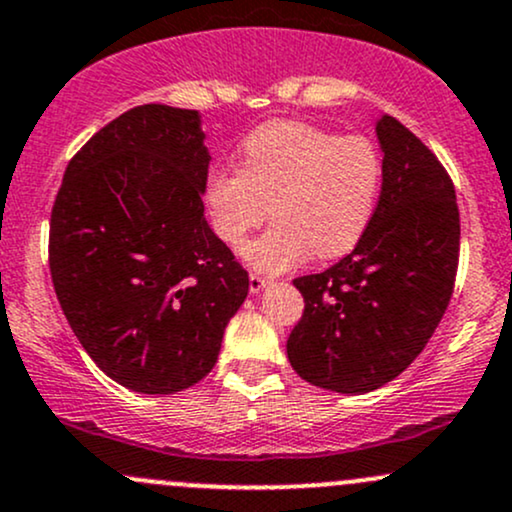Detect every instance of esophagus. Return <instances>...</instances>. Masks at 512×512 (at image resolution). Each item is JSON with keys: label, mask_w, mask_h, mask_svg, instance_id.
Returning a JSON list of instances; mask_svg holds the SVG:
<instances>
[{"label": "esophagus", "mask_w": 512, "mask_h": 512, "mask_svg": "<svg viewBox=\"0 0 512 512\" xmlns=\"http://www.w3.org/2000/svg\"><path fill=\"white\" fill-rule=\"evenodd\" d=\"M267 284H269L267 276L250 274V293H260L262 289H267Z\"/></svg>", "instance_id": "esophagus-1"}]
</instances>
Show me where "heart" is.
<instances>
[{"label":"heart","mask_w":512,"mask_h":512,"mask_svg":"<svg viewBox=\"0 0 512 512\" xmlns=\"http://www.w3.org/2000/svg\"><path fill=\"white\" fill-rule=\"evenodd\" d=\"M383 156L361 134L298 120L264 122L240 146V168L207 178L211 226L238 250L272 207L274 226L243 250L252 269L281 274L317 257L356 248L378 207Z\"/></svg>","instance_id":"1"}]
</instances>
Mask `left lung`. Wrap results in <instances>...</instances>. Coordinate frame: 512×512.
I'll return each instance as SVG.
<instances>
[{
  "instance_id": "1",
  "label": "left lung",
  "mask_w": 512,
  "mask_h": 512,
  "mask_svg": "<svg viewBox=\"0 0 512 512\" xmlns=\"http://www.w3.org/2000/svg\"><path fill=\"white\" fill-rule=\"evenodd\" d=\"M383 187L356 248L320 274L293 279L305 310L286 342L310 385L363 395L424 351L448 308L460 260L450 175L395 117L375 122Z\"/></svg>"
}]
</instances>
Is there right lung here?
Masks as SVG:
<instances>
[{"label":"right lung","mask_w":512,"mask_h":512,"mask_svg":"<svg viewBox=\"0 0 512 512\" xmlns=\"http://www.w3.org/2000/svg\"><path fill=\"white\" fill-rule=\"evenodd\" d=\"M197 110L149 103L69 161L50 216V274L76 339L115 383L187 390L214 368L248 272L204 219Z\"/></svg>","instance_id":"obj_1"}]
</instances>
